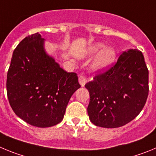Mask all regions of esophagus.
Instances as JSON below:
<instances>
[{"instance_id":"esophagus-1","label":"esophagus","mask_w":156,"mask_h":156,"mask_svg":"<svg viewBox=\"0 0 156 156\" xmlns=\"http://www.w3.org/2000/svg\"><path fill=\"white\" fill-rule=\"evenodd\" d=\"M78 81H79L80 85H81L82 87H84L87 82V78H85L84 75H81L79 76V78H78Z\"/></svg>"}]
</instances>
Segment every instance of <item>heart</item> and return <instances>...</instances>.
<instances>
[{
	"instance_id": "b5f03b06",
	"label": "heart",
	"mask_w": 156,
	"mask_h": 156,
	"mask_svg": "<svg viewBox=\"0 0 156 156\" xmlns=\"http://www.w3.org/2000/svg\"><path fill=\"white\" fill-rule=\"evenodd\" d=\"M104 44L102 43H93L87 50L88 55L99 53L92 63V68L95 70H106L109 68L114 63L116 60V50L113 47H104Z\"/></svg>"
}]
</instances>
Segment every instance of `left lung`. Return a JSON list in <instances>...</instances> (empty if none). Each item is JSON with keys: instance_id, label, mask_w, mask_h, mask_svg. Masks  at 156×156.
<instances>
[{"instance_id": "8db88e82", "label": "left lung", "mask_w": 156, "mask_h": 156, "mask_svg": "<svg viewBox=\"0 0 156 156\" xmlns=\"http://www.w3.org/2000/svg\"><path fill=\"white\" fill-rule=\"evenodd\" d=\"M90 100L87 110L98 127L116 128L134 120L142 110L148 95V70L137 50L123 52L103 73L85 84Z\"/></svg>"}]
</instances>
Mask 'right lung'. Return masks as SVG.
<instances>
[{
	"label": "right lung",
	"instance_id": "obj_1",
	"mask_svg": "<svg viewBox=\"0 0 156 156\" xmlns=\"http://www.w3.org/2000/svg\"><path fill=\"white\" fill-rule=\"evenodd\" d=\"M39 33L15 49L7 75V95L13 111L38 127L63 120L71 95L81 87L76 73L67 72L44 50Z\"/></svg>",
	"mask_w": 156,
	"mask_h": 156
}]
</instances>
